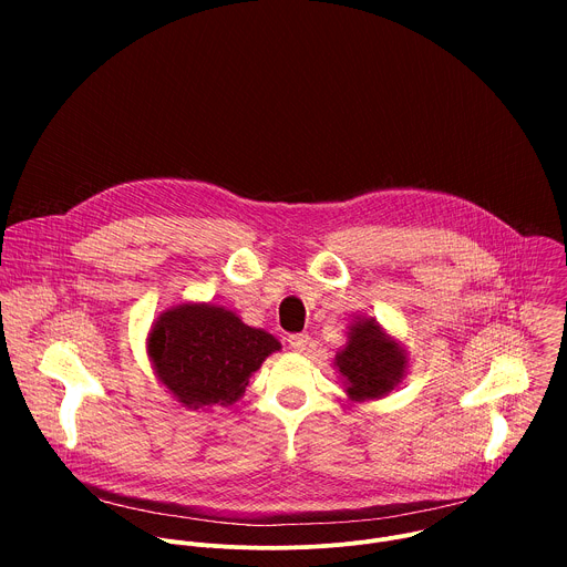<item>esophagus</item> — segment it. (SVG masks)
<instances>
[{"mask_svg": "<svg viewBox=\"0 0 567 567\" xmlns=\"http://www.w3.org/2000/svg\"><path fill=\"white\" fill-rule=\"evenodd\" d=\"M287 343H289V348H291L293 352H305V350H307V343H309V334H305V332L291 334V337L287 339Z\"/></svg>", "mask_w": 567, "mask_h": 567, "instance_id": "esophagus-1", "label": "esophagus"}]
</instances>
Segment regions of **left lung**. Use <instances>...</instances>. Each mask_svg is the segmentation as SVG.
<instances>
[{
	"label": "left lung",
	"mask_w": 567,
	"mask_h": 567,
	"mask_svg": "<svg viewBox=\"0 0 567 567\" xmlns=\"http://www.w3.org/2000/svg\"><path fill=\"white\" fill-rule=\"evenodd\" d=\"M346 337L332 365L352 401L383 399L409 374V350L374 316L352 318Z\"/></svg>",
	"instance_id": "8db88e82"
}]
</instances>
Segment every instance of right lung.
<instances>
[{"label": "right lung", "instance_id": "add662e5", "mask_svg": "<svg viewBox=\"0 0 567 567\" xmlns=\"http://www.w3.org/2000/svg\"><path fill=\"white\" fill-rule=\"evenodd\" d=\"M280 341L233 309L184 300L161 311L145 339L156 381L188 411L228 409Z\"/></svg>", "mask_w": 567, "mask_h": 567}]
</instances>
